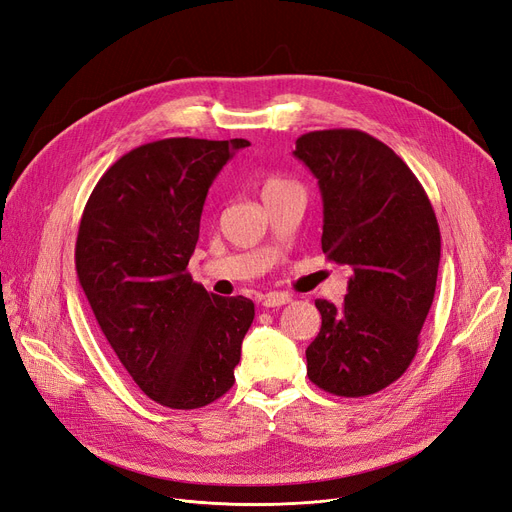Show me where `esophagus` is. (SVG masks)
<instances>
[{"label":"esophagus","instance_id":"1","mask_svg":"<svg viewBox=\"0 0 512 512\" xmlns=\"http://www.w3.org/2000/svg\"><path fill=\"white\" fill-rule=\"evenodd\" d=\"M291 301H293V297L288 295V293H268V295L263 297L261 305L263 307H282V305L291 303Z\"/></svg>","mask_w":512,"mask_h":512}]
</instances>
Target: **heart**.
<instances>
[{"label":"heart","instance_id":"b5f03b06","mask_svg":"<svg viewBox=\"0 0 512 512\" xmlns=\"http://www.w3.org/2000/svg\"><path fill=\"white\" fill-rule=\"evenodd\" d=\"M293 186L295 184L291 180H286V177H282V175H268V177H263V180H261V196L263 198L272 196V194H278V192L288 190Z\"/></svg>","mask_w":512,"mask_h":512}]
</instances>
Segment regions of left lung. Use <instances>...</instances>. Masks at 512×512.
I'll use <instances>...</instances> for the list:
<instances>
[{
    "instance_id": "1",
    "label": "left lung",
    "mask_w": 512,
    "mask_h": 512,
    "mask_svg": "<svg viewBox=\"0 0 512 512\" xmlns=\"http://www.w3.org/2000/svg\"><path fill=\"white\" fill-rule=\"evenodd\" d=\"M295 157L322 194V251L351 276L341 307L318 299L307 376L341 397H364L406 372L435 297L441 236L416 175L358 129L309 131Z\"/></svg>"
}]
</instances>
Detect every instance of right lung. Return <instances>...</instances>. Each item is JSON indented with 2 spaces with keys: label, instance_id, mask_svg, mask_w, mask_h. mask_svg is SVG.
<instances>
[{
  "label": "right lung",
  "instance_id": "1",
  "mask_svg": "<svg viewBox=\"0 0 512 512\" xmlns=\"http://www.w3.org/2000/svg\"><path fill=\"white\" fill-rule=\"evenodd\" d=\"M249 140L167 138L133 148L83 209L75 265L106 341L136 385L173 410L203 408L234 385L255 318L188 274L207 192Z\"/></svg>",
  "mask_w": 512,
  "mask_h": 512
}]
</instances>
